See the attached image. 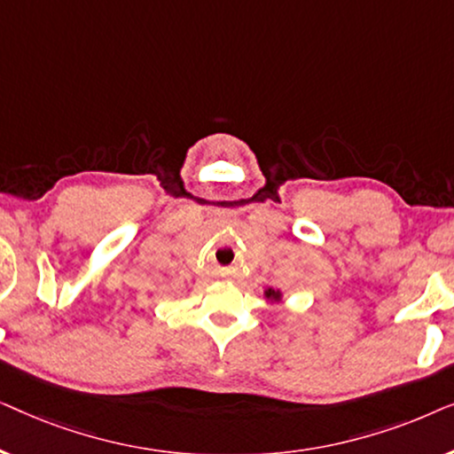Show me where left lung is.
Listing matches in <instances>:
<instances>
[{
  "label": "left lung",
  "mask_w": 454,
  "mask_h": 454,
  "mask_svg": "<svg viewBox=\"0 0 454 454\" xmlns=\"http://www.w3.org/2000/svg\"><path fill=\"white\" fill-rule=\"evenodd\" d=\"M264 297H266V301H270V303H278L283 300V291L281 289H264Z\"/></svg>",
  "instance_id": "left-lung-1"
}]
</instances>
